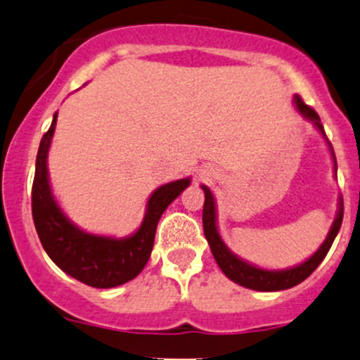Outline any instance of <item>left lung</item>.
<instances>
[{
    "mask_svg": "<svg viewBox=\"0 0 360 360\" xmlns=\"http://www.w3.org/2000/svg\"><path fill=\"white\" fill-rule=\"evenodd\" d=\"M295 105H297L298 112L305 117V119L310 120L317 129L321 131V134L326 138L324 134V127L321 124L319 115L314 108H310L309 105L304 103L300 96H295ZM330 145V141H328ZM333 160H335L336 167V158L335 151H333V146L330 145ZM203 193H205V203H203V233H205L207 241H209L212 255H214L215 262L221 267V271L224 272L226 276L231 279V281L238 283V285L245 286V288L257 290V291H279V290H288L297 286L298 283H302L304 279H307L314 271L317 269L321 262L324 260L326 253L330 252L333 241H335L336 234H338L340 228H342L343 221V200H340L338 203V214H336L335 222H333L330 233H328L326 240L321 245L319 250L314 253L310 259L302 262L300 266L290 267V269H281V271H267L260 269V267L252 266V264L245 262L240 257L234 255L231 250L226 247V243L222 241L221 234L217 231V217H215V200L212 191L207 186H202Z\"/></svg>",
    "mask_w": 360,
    "mask_h": 360,
    "instance_id": "1",
    "label": "left lung"
}]
</instances>
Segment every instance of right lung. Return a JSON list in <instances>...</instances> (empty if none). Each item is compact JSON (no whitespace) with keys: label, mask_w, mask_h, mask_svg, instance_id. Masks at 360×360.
Wrapping results in <instances>:
<instances>
[{"label":"right lung","mask_w":360,"mask_h":360,"mask_svg":"<svg viewBox=\"0 0 360 360\" xmlns=\"http://www.w3.org/2000/svg\"><path fill=\"white\" fill-rule=\"evenodd\" d=\"M56 113L39 143L32 183V219L41 245L63 272L93 288H113L134 279L150 259L162 214L188 186L190 177L164 184L151 193L141 226L127 238H108L79 229L56 203L48 177V150Z\"/></svg>","instance_id":"1"}]
</instances>
